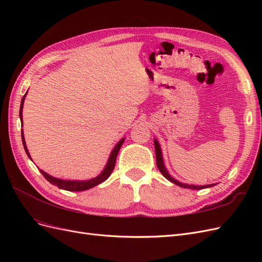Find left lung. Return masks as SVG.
Returning <instances> with one entry per match:
<instances>
[{"mask_svg": "<svg viewBox=\"0 0 262 262\" xmlns=\"http://www.w3.org/2000/svg\"><path fill=\"white\" fill-rule=\"evenodd\" d=\"M154 145H155V153H156V164H157V167L160 169V171L162 172V175L166 178L168 179L169 181H171L172 184H175L179 187L182 188H188V189H194V190H200V189H204V188H209L212 187L214 185H205V186H193V185H185V184H181V182L177 181L176 179H173L172 177L169 176V173L166 170L164 163H163V156H162V150L160 147V144H158V142L156 140H154Z\"/></svg>", "mask_w": 262, "mask_h": 262, "instance_id": "1", "label": "left lung"}]
</instances>
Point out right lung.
Returning <instances> with one entry per match:
<instances>
[{
  "label": "right lung",
  "instance_id": "1",
  "mask_svg": "<svg viewBox=\"0 0 262 262\" xmlns=\"http://www.w3.org/2000/svg\"><path fill=\"white\" fill-rule=\"evenodd\" d=\"M27 94V93H26ZM26 94L24 95V97L21 98V102H20V109H19V118H20V121H21V124H23V106H24V100H25V97H26ZM23 126V125H21ZM21 141H23V145H24V148H25V152L27 153L28 157L30 158V155H29V152L27 149V146H26V143H25V139H24V133H23V130H21ZM124 142V139L120 140L118 142V144L114 147L112 154H110L109 156V160H108V163L106 165L105 169L102 170V172L100 173L99 176H97L96 178H93L91 180H86V181H74V180H62V179H58V178H54L50 175H48V173L45 172L43 170L40 169V172L42 173V176L48 180L50 184L57 186L58 188L60 189H63V190H68V191H84V190H87V189H91L95 186H97L99 184H101V182H104L110 175H112V172L115 168V165H116V158H117V155L119 153V149H120L121 145L123 144ZM31 160V158H30Z\"/></svg>",
  "mask_w": 262,
  "mask_h": 262
}]
</instances>
